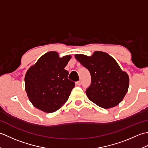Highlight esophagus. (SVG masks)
Here are the masks:
<instances>
[{
	"label": "esophagus",
	"instance_id": "1",
	"mask_svg": "<svg viewBox=\"0 0 148 148\" xmlns=\"http://www.w3.org/2000/svg\"><path fill=\"white\" fill-rule=\"evenodd\" d=\"M76 84L77 86H80L81 85V81H77V82H76Z\"/></svg>",
	"mask_w": 148,
	"mask_h": 148
}]
</instances>
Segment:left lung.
Instances as JSON below:
<instances>
[{"mask_svg":"<svg viewBox=\"0 0 148 148\" xmlns=\"http://www.w3.org/2000/svg\"><path fill=\"white\" fill-rule=\"evenodd\" d=\"M75 58L90 72L92 83L86 93L91 101L103 109L118 105L128 92L129 77L115 60L100 51L92 56L76 54Z\"/></svg>","mask_w":148,"mask_h":148,"instance_id":"1","label":"left lung"}]
</instances>
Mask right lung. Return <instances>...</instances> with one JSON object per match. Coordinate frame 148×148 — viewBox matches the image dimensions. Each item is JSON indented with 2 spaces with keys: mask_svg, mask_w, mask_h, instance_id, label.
<instances>
[{
  "mask_svg": "<svg viewBox=\"0 0 148 148\" xmlns=\"http://www.w3.org/2000/svg\"><path fill=\"white\" fill-rule=\"evenodd\" d=\"M71 55L60 57L56 51L40 56L28 69L25 76V88L32 105L47 113L55 112L67 101L75 83L68 79L64 68Z\"/></svg>",
  "mask_w": 148,
  "mask_h": 148,
  "instance_id": "add662e5",
  "label": "right lung"
}]
</instances>
